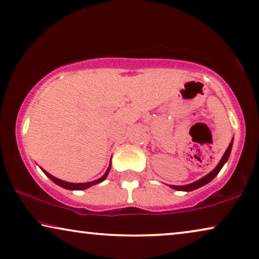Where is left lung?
Instances as JSON below:
<instances>
[{"label":"left lung","mask_w":259,"mask_h":259,"mask_svg":"<svg viewBox=\"0 0 259 259\" xmlns=\"http://www.w3.org/2000/svg\"><path fill=\"white\" fill-rule=\"evenodd\" d=\"M231 148H232V141H231V143L229 144L227 151L224 152L223 157H222L220 163H218V165L214 167V169L211 171L210 174H207L206 176H204L203 178H201V180L195 182V183H191V184H188V185H170V188H172V189H175V190H178V191H192V190H195V189H198V188L203 187V185L207 184L209 182L212 181L213 178L217 176L218 172H220L222 167H223V165L225 164V162L228 161L229 156H230Z\"/></svg>","instance_id":"left-lung-1"}]
</instances>
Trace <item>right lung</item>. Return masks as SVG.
Listing matches in <instances>:
<instances>
[{
  "label": "right lung",
  "instance_id": "1",
  "mask_svg": "<svg viewBox=\"0 0 259 259\" xmlns=\"http://www.w3.org/2000/svg\"><path fill=\"white\" fill-rule=\"evenodd\" d=\"M110 166L111 165H109L107 172H105L101 178H98V180L94 181V182H88V183H69V182H64V181L58 180V178L52 176V175L48 174L45 170H43V172H45L47 176H48L50 180L54 182V183H56L57 185H60V187H62V188L69 189V190H84V189H88L89 187H92V185H95V184H97V183H101V182H103L105 178H107V176H108L109 170H110Z\"/></svg>",
  "mask_w": 259,
  "mask_h": 259
}]
</instances>
